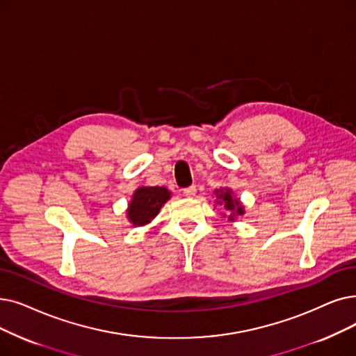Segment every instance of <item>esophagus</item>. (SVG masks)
I'll list each match as a JSON object with an SVG mask.
<instances>
[{"instance_id": "obj_1", "label": "esophagus", "mask_w": 356, "mask_h": 356, "mask_svg": "<svg viewBox=\"0 0 356 356\" xmlns=\"http://www.w3.org/2000/svg\"><path fill=\"white\" fill-rule=\"evenodd\" d=\"M195 193H196V186H189V188H184L183 189V195L188 196V197L195 196Z\"/></svg>"}]
</instances>
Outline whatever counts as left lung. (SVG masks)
<instances>
[{
    "label": "left lung",
    "mask_w": 356,
    "mask_h": 356,
    "mask_svg": "<svg viewBox=\"0 0 356 356\" xmlns=\"http://www.w3.org/2000/svg\"><path fill=\"white\" fill-rule=\"evenodd\" d=\"M216 196V202L220 205H224V208L228 211V221H234L237 215L244 213V207L241 205L240 200L237 197H233V192L228 188L224 189H216L215 192Z\"/></svg>",
    "instance_id": "1"
}]
</instances>
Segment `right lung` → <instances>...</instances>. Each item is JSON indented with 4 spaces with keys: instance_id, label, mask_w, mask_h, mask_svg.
<instances>
[{
    "instance_id": "obj_1",
    "label": "right lung",
    "mask_w": 356,
    "mask_h": 356,
    "mask_svg": "<svg viewBox=\"0 0 356 356\" xmlns=\"http://www.w3.org/2000/svg\"><path fill=\"white\" fill-rule=\"evenodd\" d=\"M170 195L172 193L163 186L138 188L132 195V200L127 211L129 222L135 227L149 224L156 218L161 207L170 199Z\"/></svg>"
}]
</instances>
